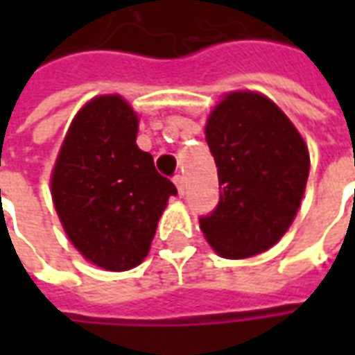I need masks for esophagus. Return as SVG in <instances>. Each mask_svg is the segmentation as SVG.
Listing matches in <instances>:
<instances>
[{
  "label": "esophagus",
  "mask_w": 355,
  "mask_h": 355,
  "mask_svg": "<svg viewBox=\"0 0 355 355\" xmlns=\"http://www.w3.org/2000/svg\"><path fill=\"white\" fill-rule=\"evenodd\" d=\"M173 180H175V184H177L178 193L182 196V193H184V190H186V178H184V175H177V177L173 178Z\"/></svg>",
  "instance_id": "34e87169"
}]
</instances>
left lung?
Returning a JSON list of instances; mask_svg holds the SVG:
<instances>
[{
  "label": "left lung",
  "instance_id": "left-lung-1",
  "mask_svg": "<svg viewBox=\"0 0 355 355\" xmlns=\"http://www.w3.org/2000/svg\"><path fill=\"white\" fill-rule=\"evenodd\" d=\"M205 140L215 157L220 201L200 218L224 259H249L289 230L304 198L310 152L283 110L257 91H230L209 112Z\"/></svg>",
  "mask_w": 355,
  "mask_h": 355
}]
</instances>
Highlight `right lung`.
Listing matches in <instances>:
<instances>
[{"mask_svg":"<svg viewBox=\"0 0 355 355\" xmlns=\"http://www.w3.org/2000/svg\"><path fill=\"white\" fill-rule=\"evenodd\" d=\"M139 114L121 94L85 102L51 171L58 220L85 261L108 272L139 266L177 188L137 146Z\"/></svg>","mask_w":355,"mask_h":355,"instance_id":"obj_1","label":"right lung"}]
</instances>
